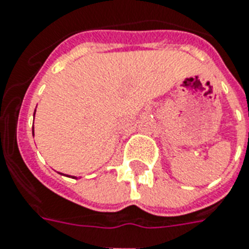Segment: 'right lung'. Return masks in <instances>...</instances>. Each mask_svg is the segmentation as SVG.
<instances>
[{
	"instance_id": "1",
	"label": "right lung",
	"mask_w": 249,
	"mask_h": 249,
	"mask_svg": "<svg viewBox=\"0 0 249 249\" xmlns=\"http://www.w3.org/2000/svg\"><path fill=\"white\" fill-rule=\"evenodd\" d=\"M34 114H36V111H34ZM33 135H34V126H33ZM68 177H70V175H68ZM71 178H75V177H71Z\"/></svg>"
}]
</instances>
